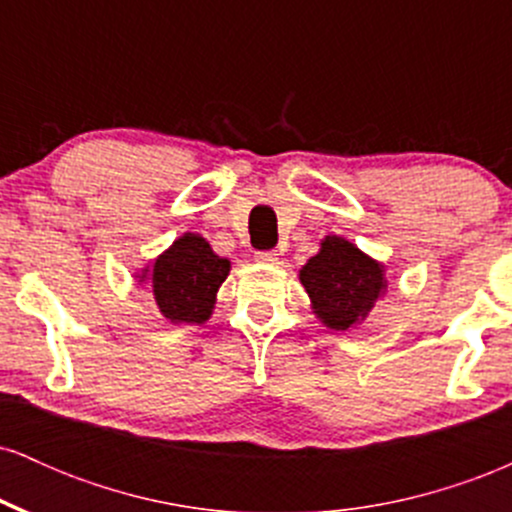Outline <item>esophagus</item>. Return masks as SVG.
<instances>
[{"label": "esophagus", "mask_w": 512, "mask_h": 512, "mask_svg": "<svg viewBox=\"0 0 512 512\" xmlns=\"http://www.w3.org/2000/svg\"><path fill=\"white\" fill-rule=\"evenodd\" d=\"M255 260L262 262V264H276V262H279V257H276L274 250H257Z\"/></svg>", "instance_id": "esophagus-1"}]
</instances>
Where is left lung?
Listing matches in <instances>:
<instances>
[{"label":"left lung","instance_id":"obj_1","mask_svg":"<svg viewBox=\"0 0 512 512\" xmlns=\"http://www.w3.org/2000/svg\"><path fill=\"white\" fill-rule=\"evenodd\" d=\"M317 317L332 330H349L368 315L385 289L383 267L344 238H325L301 269Z\"/></svg>","mask_w":512,"mask_h":512}]
</instances>
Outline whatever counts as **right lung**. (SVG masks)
Wrapping results in <instances>:
<instances>
[{
    "instance_id": "1",
    "label": "right lung",
    "mask_w": 512,
    "mask_h": 512,
    "mask_svg": "<svg viewBox=\"0 0 512 512\" xmlns=\"http://www.w3.org/2000/svg\"><path fill=\"white\" fill-rule=\"evenodd\" d=\"M231 262L209 248L195 233L175 240L154 262L151 291L156 305L170 322L202 325L214 308L216 291L228 276Z\"/></svg>"
}]
</instances>
